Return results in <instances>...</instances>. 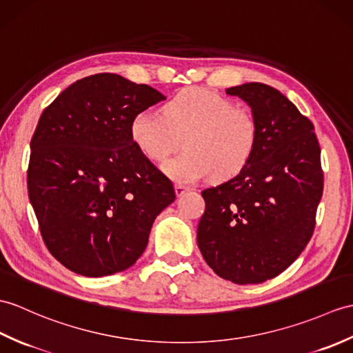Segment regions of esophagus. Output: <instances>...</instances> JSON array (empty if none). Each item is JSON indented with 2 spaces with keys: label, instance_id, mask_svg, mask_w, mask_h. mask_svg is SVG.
<instances>
[{
  "label": "esophagus",
  "instance_id": "34e87169",
  "mask_svg": "<svg viewBox=\"0 0 353 353\" xmlns=\"http://www.w3.org/2000/svg\"><path fill=\"white\" fill-rule=\"evenodd\" d=\"M174 190H176L177 196H182L185 192L190 191V188L185 186V185H176V186H174Z\"/></svg>",
  "mask_w": 353,
  "mask_h": 353
}]
</instances>
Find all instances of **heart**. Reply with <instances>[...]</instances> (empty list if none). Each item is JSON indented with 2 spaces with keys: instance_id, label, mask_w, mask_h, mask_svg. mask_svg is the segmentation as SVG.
<instances>
[{
  "instance_id": "heart-1",
  "label": "heart",
  "mask_w": 353,
  "mask_h": 353,
  "mask_svg": "<svg viewBox=\"0 0 353 353\" xmlns=\"http://www.w3.org/2000/svg\"><path fill=\"white\" fill-rule=\"evenodd\" d=\"M135 145L152 161H163L180 139L185 152L163 163V173L179 183L210 176L225 182L247 168L257 147V121L245 106L206 88H188L163 106L137 112L130 121Z\"/></svg>"
}]
</instances>
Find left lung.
Instances as JSON below:
<instances>
[{
    "label": "left lung",
    "instance_id": "obj_1",
    "mask_svg": "<svg viewBox=\"0 0 353 353\" xmlns=\"http://www.w3.org/2000/svg\"><path fill=\"white\" fill-rule=\"evenodd\" d=\"M257 121V147L242 173L201 192L196 243L224 280L259 284L280 275L313 236L323 192L314 126L288 97L261 83L225 90Z\"/></svg>",
    "mask_w": 353,
    "mask_h": 353
}]
</instances>
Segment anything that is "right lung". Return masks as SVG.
Instances as JSON below:
<instances>
[{"instance_id": "obj_1", "label": "right lung", "mask_w": 353, "mask_h": 353, "mask_svg": "<svg viewBox=\"0 0 353 353\" xmlns=\"http://www.w3.org/2000/svg\"><path fill=\"white\" fill-rule=\"evenodd\" d=\"M165 101L145 84L96 73L57 96L31 139L28 196L52 256L72 272L132 266L174 186L130 137L137 112Z\"/></svg>"}]
</instances>
